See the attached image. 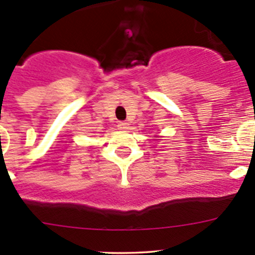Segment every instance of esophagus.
I'll list each match as a JSON object with an SVG mask.
<instances>
[{
    "mask_svg": "<svg viewBox=\"0 0 255 255\" xmlns=\"http://www.w3.org/2000/svg\"><path fill=\"white\" fill-rule=\"evenodd\" d=\"M128 127H129V125H128L127 122H120V123H118V128H120V129L125 130V129H127Z\"/></svg>",
    "mask_w": 255,
    "mask_h": 255,
    "instance_id": "34e87169",
    "label": "esophagus"
}]
</instances>
